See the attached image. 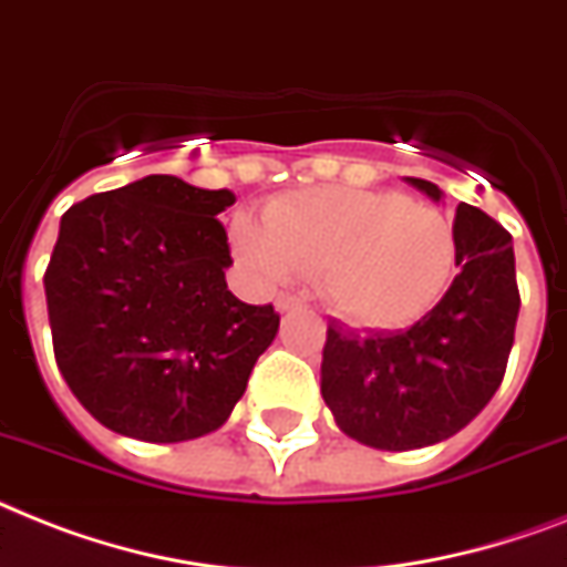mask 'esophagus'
<instances>
[{"instance_id":"esophagus-1","label":"esophagus","mask_w":567,"mask_h":567,"mask_svg":"<svg viewBox=\"0 0 567 567\" xmlns=\"http://www.w3.org/2000/svg\"><path fill=\"white\" fill-rule=\"evenodd\" d=\"M293 308H302V302H299L297 297H291V293H279V297H276V311H279V315L293 311Z\"/></svg>"}]
</instances>
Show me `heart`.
Returning a JSON list of instances; mask_svg holds the SVG:
<instances>
[{
    "instance_id": "b5f03b06",
    "label": "heart",
    "mask_w": 567,
    "mask_h": 567,
    "mask_svg": "<svg viewBox=\"0 0 567 567\" xmlns=\"http://www.w3.org/2000/svg\"><path fill=\"white\" fill-rule=\"evenodd\" d=\"M233 247L265 282L320 274V297L347 323L399 329L443 297L457 238L443 212L395 192L308 188L233 220Z\"/></svg>"
}]
</instances>
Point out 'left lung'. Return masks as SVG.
Here are the masks:
<instances>
[{
	"label": "left lung",
	"mask_w": 567,
	"mask_h": 567,
	"mask_svg": "<svg viewBox=\"0 0 567 567\" xmlns=\"http://www.w3.org/2000/svg\"><path fill=\"white\" fill-rule=\"evenodd\" d=\"M434 204L443 188L404 177ZM457 276L411 329L358 331L329 323L320 393L347 436L379 451H413L454 436L489 404L507 370L518 320L513 238L460 204Z\"/></svg>",
	"instance_id": "left-lung-1"
}]
</instances>
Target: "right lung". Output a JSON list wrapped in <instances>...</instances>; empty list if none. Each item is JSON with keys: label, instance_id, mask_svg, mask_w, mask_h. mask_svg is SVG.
<instances>
[{"label": "right lung", "instance_id": "1", "mask_svg": "<svg viewBox=\"0 0 567 567\" xmlns=\"http://www.w3.org/2000/svg\"><path fill=\"white\" fill-rule=\"evenodd\" d=\"M227 188L151 174L60 218L45 270L54 358L101 425L142 443L218 431L274 343V306L227 288Z\"/></svg>", "mask_w": 567, "mask_h": 567}]
</instances>
